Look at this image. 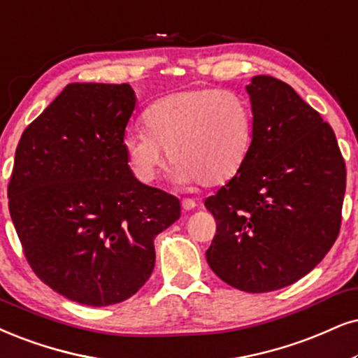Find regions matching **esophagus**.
Returning <instances> with one entry per match:
<instances>
[{
  "mask_svg": "<svg viewBox=\"0 0 358 358\" xmlns=\"http://www.w3.org/2000/svg\"><path fill=\"white\" fill-rule=\"evenodd\" d=\"M194 206H196V203H194L193 200H189V198H185V200H182V210L183 211L193 210Z\"/></svg>",
  "mask_w": 358,
  "mask_h": 358,
  "instance_id": "obj_1",
  "label": "esophagus"
}]
</instances>
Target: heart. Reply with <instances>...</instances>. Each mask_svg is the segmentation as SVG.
Wrapping results in <instances>:
<instances>
[{"instance_id": "heart-1", "label": "heart", "mask_w": 358, "mask_h": 358, "mask_svg": "<svg viewBox=\"0 0 358 358\" xmlns=\"http://www.w3.org/2000/svg\"><path fill=\"white\" fill-rule=\"evenodd\" d=\"M145 129L125 134L130 169L152 182L166 162L183 185L218 187L236 176L252 145L255 117L243 96L220 87L185 89L147 108Z\"/></svg>"}]
</instances>
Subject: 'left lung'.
<instances>
[{
	"instance_id": "8db88e82",
	"label": "left lung",
	"mask_w": 358,
	"mask_h": 358,
	"mask_svg": "<svg viewBox=\"0 0 358 358\" xmlns=\"http://www.w3.org/2000/svg\"><path fill=\"white\" fill-rule=\"evenodd\" d=\"M246 89L251 152L205 200L216 220L206 261L239 291L271 292L304 278L334 246L347 170L332 127L291 85L256 76Z\"/></svg>"
}]
</instances>
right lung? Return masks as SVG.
Listing matches in <instances>:
<instances>
[{
  "instance_id": "right-lung-1",
  "label": "right lung",
  "mask_w": 358,
  "mask_h": 358,
  "mask_svg": "<svg viewBox=\"0 0 358 358\" xmlns=\"http://www.w3.org/2000/svg\"><path fill=\"white\" fill-rule=\"evenodd\" d=\"M129 84L66 85L26 127L8 205L34 274L67 299L103 307L132 297L155 266L153 239L180 218L173 194L129 169Z\"/></svg>"
}]
</instances>
